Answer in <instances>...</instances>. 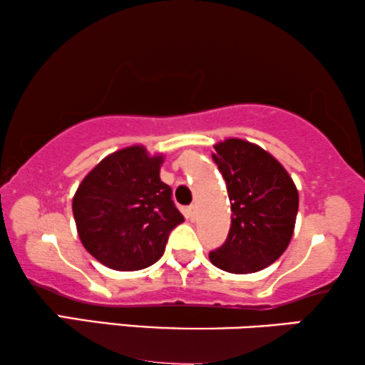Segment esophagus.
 <instances>
[{
	"label": "esophagus",
	"instance_id": "obj_1",
	"mask_svg": "<svg viewBox=\"0 0 365 365\" xmlns=\"http://www.w3.org/2000/svg\"><path fill=\"white\" fill-rule=\"evenodd\" d=\"M186 217L189 219V221H196V219H197V207L196 206L186 207Z\"/></svg>",
	"mask_w": 365,
	"mask_h": 365
}]
</instances>
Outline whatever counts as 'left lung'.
<instances>
[{
    "instance_id": "1",
    "label": "left lung",
    "mask_w": 365,
    "mask_h": 365,
    "mask_svg": "<svg viewBox=\"0 0 365 365\" xmlns=\"http://www.w3.org/2000/svg\"><path fill=\"white\" fill-rule=\"evenodd\" d=\"M214 149L232 214L226 242L209 259L226 272H257L277 261L291 242L297 187L282 164L257 144L229 138Z\"/></svg>"
}]
</instances>
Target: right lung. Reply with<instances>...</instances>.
Wrapping results in <instances>:
<instances>
[{
	"mask_svg": "<svg viewBox=\"0 0 365 365\" xmlns=\"http://www.w3.org/2000/svg\"><path fill=\"white\" fill-rule=\"evenodd\" d=\"M164 156L144 146L109 154L88 173L73 197L83 246L114 271H139L163 256L184 216L159 178Z\"/></svg>",
	"mask_w": 365,
	"mask_h": 365,
	"instance_id": "add662e5",
	"label": "right lung"
}]
</instances>
